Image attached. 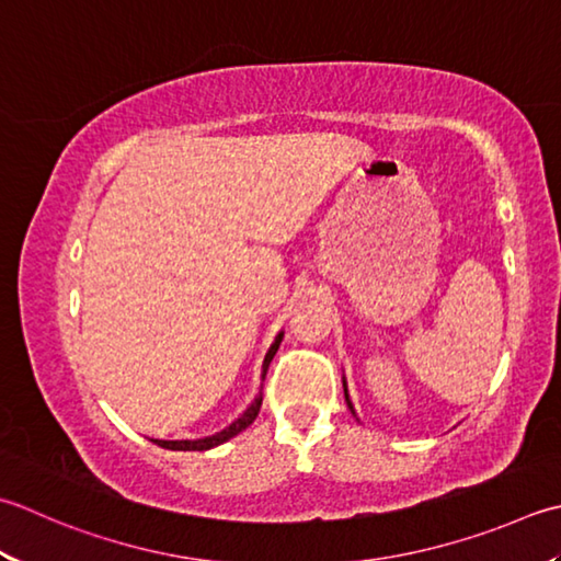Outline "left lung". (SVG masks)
<instances>
[{"label": "left lung", "mask_w": 561, "mask_h": 561, "mask_svg": "<svg viewBox=\"0 0 561 561\" xmlns=\"http://www.w3.org/2000/svg\"><path fill=\"white\" fill-rule=\"evenodd\" d=\"M343 389H345V401H347V409L353 411V415H355V409H353V401H350V397H347V383L343 381Z\"/></svg>", "instance_id": "1"}]
</instances>
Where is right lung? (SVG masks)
Here are the masks:
<instances>
[{
    "label": "right lung",
    "instance_id": "right-lung-1",
    "mask_svg": "<svg viewBox=\"0 0 561 561\" xmlns=\"http://www.w3.org/2000/svg\"><path fill=\"white\" fill-rule=\"evenodd\" d=\"M282 337H284V333H279L277 337H274V343L270 345L267 355H265V362H262V381H265V375H267V367H270L272 357L277 355ZM260 405H262V393H257L255 401H252V403L248 405V409L243 411V415H240V419H236L228 427H224V431H218V433H214V435L196 437V440H152V443L164 447V449H182V453H204V449H211V447H216V445H224L226 440H230V437H236L238 433H243L245 427L257 419Z\"/></svg>",
    "mask_w": 561,
    "mask_h": 561
}]
</instances>
